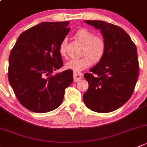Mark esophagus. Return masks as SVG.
Instances as JSON below:
<instances>
[{
  "instance_id": "1",
  "label": "esophagus",
  "mask_w": 147,
  "mask_h": 147,
  "mask_svg": "<svg viewBox=\"0 0 147 147\" xmlns=\"http://www.w3.org/2000/svg\"><path fill=\"white\" fill-rule=\"evenodd\" d=\"M83 78H84V76L81 73H77V72H74V82H77V81L83 79Z\"/></svg>"
}]
</instances>
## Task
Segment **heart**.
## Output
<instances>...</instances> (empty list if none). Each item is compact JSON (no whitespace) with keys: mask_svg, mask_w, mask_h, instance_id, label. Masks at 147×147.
Instances as JSON below:
<instances>
[{"mask_svg":"<svg viewBox=\"0 0 147 147\" xmlns=\"http://www.w3.org/2000/svg\"><path fill=\"white\" fill-rule=\"evenodd\" d=\"M76 37L85 45L83 51L84 57L70 60L65 64V67L74 72H79L88 68L92 61L98 63L103 58L106 51V43L102 37H96L94 33L86 29L78 30ZM66 43V40H63L59 46V54L63 57L67 56Z\"/></svg>","mask_w":147,"mask_h":147,"instance_id":"b5f03b06","label":"heart"}]
</instances>
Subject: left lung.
<instances>
[{
	"label": "left lung",
	"mask_w": 147,
	"mask_h": 147,
	"mask_svg": "<svg viewBox=\"0 0 147 147\" xmlns=\"http://www.w3.org/2000/svg\"><path fill=\"white\" fill-rule=\"evenodd\" d=\"M100 30L106 43L103 58L84 77L88 88L84 93L86 106L97 113H110L127 102L139 76L137 47L122 28L101 20H85Z\"/></svg>",
	"instance_id": "obj_1"
}]
</instances>
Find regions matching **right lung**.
I'll use <instances>...</instances> for the list:
<instances>
[{
	"mask_svg": "<svg viewBox=\"0 0 147 147\" xmlns=\"http://www.w3.org/2000/svg\"><path fill=\"white\" fill-rule=\"evenodd\" d=\"M69 22H44L22 32L9 57L8 80L21 104L30 111L48 113L62 103L73 71L51 76L62 67L59 46Z\"/></svg>",
	"mask_w": 147,
	"mask_h": 147,
	"instance_id": "right-lung-1",
	"label": "right lung"
}]
</instances>
